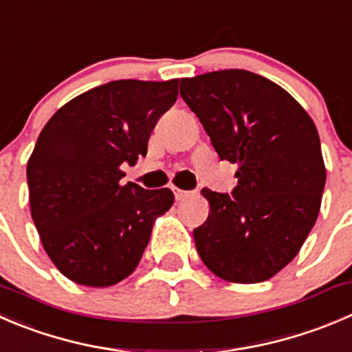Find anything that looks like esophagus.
<instances>
[{
  "instance_id": "obj_1",
  "label": "esophagus",
  "mask_w": 352,
  "mask_h": 352,
  "mask_svg": "<svg viewBox=\"0 0 352 352\" xmlns=\"http://www.w3.org/2000/svg\"><path fill=\"white\" fill-rule=\"evenodd\" d=\"M173 194H175L177 201H182V199H186L187 196H189V192H187V190L177 189V187H173Z\"/></svg>"
}]
</instances>
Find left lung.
Here are the masks:
<instances>
[{
    "mask_svg": "<svg viewBox=\"0 0 352 352\" xmlns=\"http://www.w3.org/2000/svg\"><path fill=\"white\" fill-rule=\"evenodd\" d=\"M180 96L220 160L237 165L230 196L201 190L211 211L192 232L197 252L223 280H268L318 218L327 179L318 131L287 91L248 70L182 78Z\"/></svg>",
    "mask_w": 352,
    "mask_h": 352,
    "instance_id": "left-lung-1",
    "label": "left lung"
}]
</instances>
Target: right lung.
Returning <instances> with one entry per match:
<instances>
[{
  "label": "right lung",
  "instance_id": "right-lung-1",
  "mask_svg": "<svg viewBox=\"0 0 352 352\" xmlns=\"http://www.w3.org/2000/svg\"><path fill=\"white\" fill-rule=\"evenodd\" d=\"M166 82L113 80L60 108L27 163L30 214L44 251L72 282L110 287L135 270L155 220L173 204L170 189L124 184V165L148 141L179 94Z\"/></svg>",
  "mask_w": 352,
  "mask_h": 352
}]
</instances>
